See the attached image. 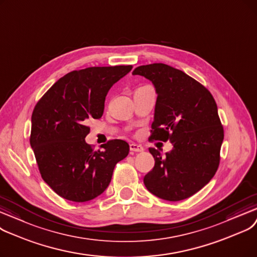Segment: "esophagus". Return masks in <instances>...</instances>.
Wrapping results in <instances>:
<instances>
[{
	"label": "esophagus",
	"instance_id": "esophagus-1",
	"mask_svg": "<svg viewBox=\"0 0 257 257\" xmlns=\"http://www.w3.org/2000/svg\"><path fill=\"white\" fill-rule=\"evenodd\" d=\"M130 150H131L132 152H137V153H141V152L144 151V149L142 148L141 145H138V144H136V143H131V144H130Z\"/></svg>",
	"mask_w": 257,
	"mask_h": 257
}]
</instances>
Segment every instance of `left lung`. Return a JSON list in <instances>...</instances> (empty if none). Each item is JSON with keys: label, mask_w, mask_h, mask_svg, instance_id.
Here are the masks:
<instances>
[{"label": "left lung", "mask_w": 257, "mask_h": 257, "mask_svg": "<svg viewBox=\"0 0 257 257\" xmlns=\"http://www.w3.org/2000/svg\"><path fill=\"white\" fill-rule=\"evenodd\" d=\"M133 75L152 81L157 93L152 140H169L162 158L156 149L153 170L143 179L156 197L177 202L201 190L215 175L224 130L210 92L186 73L165 64L137 67Z\"/></svg>", "instance_id": "1"}]
</instances>
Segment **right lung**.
<instances>
[{"mask_svg": "<svg viewBox=\"0 0 257 257\" xmlns=\"http://www.w3.org/2000/svg\"><path fill=\"white\" fill-rule=\"evenodd\" d=\"M132 66L91 67L58 79L36 103L31 116L30 145L43 180L60 197L88 202L112 180L115 165L128 155L123 140L93 151L84 138L89 118H101L107 92Z\"/></svg>", "mask_w": 257, "mask_h": 257, "instance_id": "right-lung-1", "label": "right lung"}]
</instances>
